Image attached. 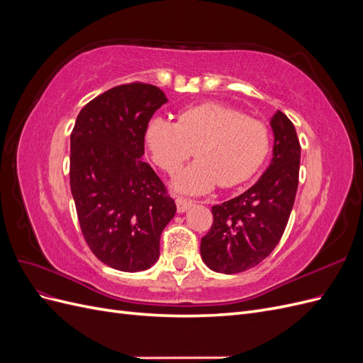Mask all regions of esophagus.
<instances>
[{"label": "esophagus", "mask_w": 363, "mask_h": 363, "mask_svg": "<svg viewBox=\"0 0 363 363\" xmlns=\"http://www.w3.org/2000/svg\"><path fill=\"white\" fill-rule=\"evenodd\" d=\"M175 204H177V212L179 213H184L188 208L192 207V201L191 200H186V199H182V196H179V199H175Z\"/></svg>", "instance_id": "esophagus-1"}]
</instances>
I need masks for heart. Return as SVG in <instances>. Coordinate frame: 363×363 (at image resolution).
Returning <instances> with one entry per match:
<instances>
[{"label": "heart", "instance_id": "b5f03b06", "mask_svg": "<svg viewBox=\"0 0 363 363\" xmlns=\"http://www.w3.org/2000/svg\"><path fill=\"white\" fill-rule=\"evenodd\" d=\"M150 155L160 169L175 172L192 156L196 160L177 174V192L199 195L219 183L232 188L251 179L269 151V130L236 108L204 103L180 112L177 123L152 118L145 130Z\"/></svg>", "mask_w": 363, "mask_h": 363}]
</instances>
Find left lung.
<instances>
[{
    "label": "left lung",
    "mask_w": 363,
    "mask_h": 363,
    "mask_svg": "<svg viewBox=\"0 0 363 363\" xmlns=\"http://www.w3.org/2000/svg\"><path fill=\"white\" fill-rule=\"evenodd\" d=\"M272 159L248 191L212 207L213 224L201 238V259L215 272L236 274L265 260L286 228L298 188L301 147L289 118H271Z\"/></svg>",
    "instance_id": "8db88e82"
}]
</instances>
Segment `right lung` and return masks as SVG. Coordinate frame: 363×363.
<instances>
[{
	"label": "right lung",
	"mask_w": 363,
	"mask_h": 363,
	"mask_svg": "<svg viewBox=\"0 0 363 363\" xmlns=\"http://www.w3.org/2000/svg\"><path fill=\"white\" fill-rule=\"evenodd\" d=\"M168 101L157 86L112 87L87 103L71 133L69 182L86 244L107 267L136 272L160 255L174 200L144 156L151 116Z\"/></svg>",
	"instance_id": "1"
}]
</instances>
